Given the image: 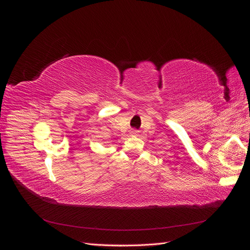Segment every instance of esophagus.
Returning a JSON list of instances; mask_svg holds the SVG:
<instances>
[{
	"label": "esophagus",
	"mask_w": 250,
	"mask_h": 250,
	"mask_svg": "<svg viewBox=\"0 0 250 250\" xmlns=\"http://www.w3.org/2000/svg\"><path fill=\"white\" fill-rule=\"evenodd\" d=\"M131 133H132V134H137V133H138V131H137V130H132V131H131Z\"/></svg>",
	"instance_id": "34e87169"
}]
</instances>
